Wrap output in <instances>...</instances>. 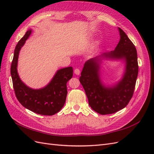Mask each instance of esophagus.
Segmentation results:
<instances>
[{
    "mask_svg": "<svg viewBox=\"0 0 154 154\" xmlns=\"http://www.w3.org/2000/svg\"><path fill=\"white\" fill-rule=\"evenodd\" d=\"M74 72L76 74V75H79V74H80V70L79 69H74Z\"/></svg>",
    "mask_w": 154,
    "mask_h": 154,
    "instance_id": "1",
    "label": "esophagus"
}]
</instances>
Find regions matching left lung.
Instances as JSON below:
<instances>
[{"label": "left lung", "mask_w": 154, "mask_h": 154, "mask_svg": "<svg viewBox=\"0 0 154 154\" xmlns=\"http://www.w3.org/2000/svg\"><path fill=\"white\" fill-rule=\"evenodd\" d=\"M120 40L115 50L85 63L80 77L91 108L101 115L116 112L128 105L133 96L138 74L137 51L125 32L119 27ZM102 58L124 59L125 71L122 79L114 86H105L99 76Z\"/></svg>", "instance_id": "1"}]
</instances>
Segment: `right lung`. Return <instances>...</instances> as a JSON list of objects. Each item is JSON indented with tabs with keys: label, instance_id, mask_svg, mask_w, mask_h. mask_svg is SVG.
Segmentation results:
<instances>
[{
	"label": "right lung",
	"instance_id": "obj_1",
	"mask_svg": "<svg viewBox=\"0 0 154 154\" xmlns=\"http://www.w3.org/2000/svg\"><path fill=\"white\" fill-rule=\"evenodd\" d=\"M32 32L27 31L16 45L11 66L14 91L18 101L25 108L38 114L52 116L62 109L67 94V83L73 74L72 67L60 69L49 84L40 89H32L23 83L17 72L20 50Z\"/></svg>",
	"mask_w": 154,
	"mask_h": 154
}]
</instances>
